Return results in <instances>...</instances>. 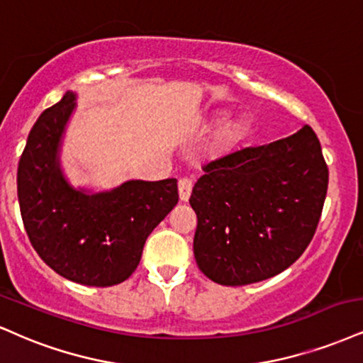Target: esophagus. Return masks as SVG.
<instances>
[{
	"instance_id": "34e87169",
	"label": "esophagus",
	"mask_w": 363,
	"mask_h": 363,
	"mask_svg": "<svg viewBox=\"0 0 363 363\" xmlns=\"http://www.w3.org/2000/svg\"><path fill=\"white\" fill-rule=\"evenodd\" d=\"M191 191H193V182H191L189 179H181V181H179V199H181L182 203L189 201Z\"/></svg>"
}]
</instances>
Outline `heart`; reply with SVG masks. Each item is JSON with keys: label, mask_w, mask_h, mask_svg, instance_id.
Returning a JSON list of instances; mask_svg holds the SVG:
<instances>
[{"label": "heart", "mask_w": 363, "mask_h": 363, "mask_svg": "<svg viewBox=\"0 0 363 363\" xmlns=\"http://www.w3.org/2000/svg\"><path fill=\"white\" fill-rule=\"evenodd\" d=\"M223 121V116H215L211 120V125H220ZM248 132V126L243 120H235L226 123L223 128L220 130L216 137V145L221 150H228V148L235 147L238 142H242L245 138V135Z\"/></svg>", "instance_id": "1"}]
</instances>
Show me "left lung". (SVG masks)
I'll return each mask as SVG.
<instances>
[{
	"label": "left lung",
	"mask_w": 363,
	"mask_h": 363,
	"mask_svg": "<svg viewBox=\"0 0 363 363\" xmlns=\"http://www.w3.org/2000/svg\"><path fill=\"white\" fill-rule=\"evenodd\" d=\"M189 198L194 259L221 286L277 276L303 255L320 221L326 167L311 126L209 162Z\"/></svg>",
	"instance_id": "1"
}]
</instances>
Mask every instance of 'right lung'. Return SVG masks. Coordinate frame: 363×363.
<instances>
[{
  "label": "right lung",
  "instance_id": "add662e5",
  "mask_svg": "<svg viewBox=\"0 0 363 363\" xmlns=\"http://www.w3.org/2000/svg\"><path fill=\"white\" fill-rule=\"evenodd\" d=\"M76 93L45 110L20 157L18 203L30 243L52 270L84 286L128 279L148 235L177 204V181H126L103 193L76 189L64 177L59 150Z\"/></svg>",
  "mask_w": 363,
  "mask_h": 363
}]
</instances>
